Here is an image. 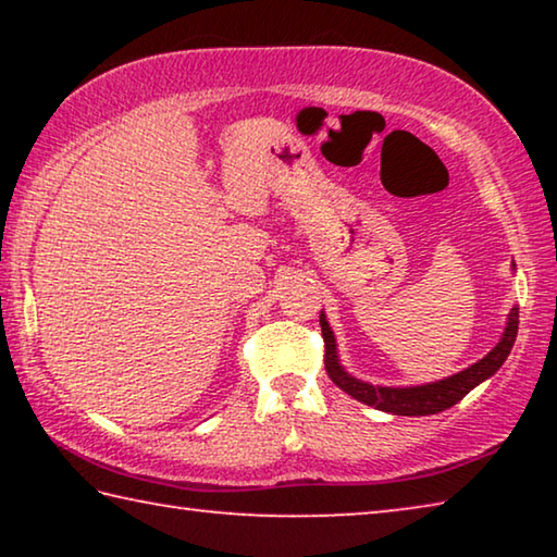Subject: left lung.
Returning a JSON list of instances; mask_svg holds the SVG:
<instances>
[{"label": "left lung", "mask_w": 557, "mask_h": 557, "mask_svg": "<svg viewBox=\"0 0 557 557\" xmlns=\"http://www.w3.org/2000/svg\"><path fill=\"white\" fill-rule=\"evenodd\" d=\"M319 324H322V336H324V348H326V354H324L326 373H329V379L338 385V388L346 391L351 398L371 405V408H379L383 412L435 414V412L451 408V405H457L469 391H474L479 383L486 381L488 375H494L498 369H502L506 356L511 354L516 334H518V309L516 307L511 309L502 342H498L492 351L482 358V361L469 366L467 371L455 373L451 379L428 383V385H414V388H381V385L356 381L354 375H348L342 366H338L334 332H332V326H329L324 314L319 317Z\"/></svg>", "instance_id": "8db88e82"}]
</instances>
